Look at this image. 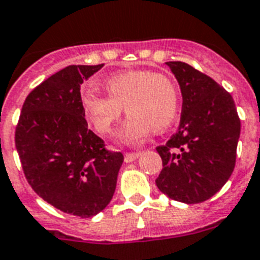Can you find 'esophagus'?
Returning <instances> with one entry per match:
<instances>
[{
    "label": "esophagus",
    "instance_id": "34e87169",
    "mask_svg": "<svg viewBox=\"0 0 260 260\" xmlns=\"http://www.w3.org/2000/svg\"><path fill=\"white\" fill-rule=\"evenodd\" d=\"M140 155H141V153H126V155H124V161H126V163H132L134 160H137Z\"/></svg>",
    "mask_w": 260,
    "mask_h": 260
}]
</instances>
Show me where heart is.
Wrapping results in <instances>:
<instances>
[{
    "label": "heart",
    "instance_id": "heart-1",
    "mask_svg": "<svg viewBox=\"0 0 260 260\" xmlns=\"http://www.w3.org/2000/svg\"><path fill=\"white\" fill-rule=\"evenodd\" d=\"M108 95L91 89L81 93V107L91 127L101 136L111 134L122 116L123 107L130 115L123 124L120 140L138 145L153 132H163L177 118L179 94L174 81L165 74L132 70L123 71L105 81Z\"/></svg>",
    "mask_w": 260,
    "mask_h": 260
}]
</instances>
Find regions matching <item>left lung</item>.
Instances as JSON below:
<instances>
[{
    "label": "left lung",
    "instance_id": "left-lung-1",
    "mask_svg": "<svg viewBox=\"0 0 260 260\" xmlns=\"http://www.w3.org/2000/svg\"><path fill=\"white\" fill-rule=\"evenodd\" d=\"M182 93L178 132L157 146L161 193L186 204L208 200L230 178L241 123L230 93L182 61H167Z\"/></svg>",
    "mask_w": 260,
    "mask_h": 260
}]
</instances>
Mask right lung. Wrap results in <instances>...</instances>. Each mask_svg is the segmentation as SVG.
I'll list each match as a JSON object with an SVG mask.
<instances>
[{
    "label": "right lung",
    "instance_id": "right-lung-1",
    "mask_svg": "<svg viewBox=\"0 0 260 260\" xmlns=\"http://www.w3.org/2000/svg\"><path fill=\"white\" fill-rule=\"evenodd\" d=\"M99 66H68L35 87L21 108L15 144L34 192L57 210L81 218L103 211L114 196L120 152L87 128L81 85Z\"/></svg>",
    "mask_w": 260,
    "mask_h": 260
}]
</instances>
